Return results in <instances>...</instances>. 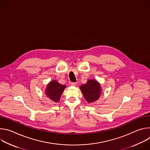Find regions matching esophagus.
<instances>
[{
    "label": "esophagus",
    "mask_w": 150,
    "mask_h": 150,
    "mask_svg": "<svg viewBox=\"0 0 150 150\" xmlns=\"http://www.w3.org/2000/svg\"><path fill=\"white\" fill-rule=\"evenodd\" d=\"M71 84L72 86H75V85H76V82H71Z\"/></svg>",
    "instance_id": "obj_1"
}]
</instances>
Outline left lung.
<instances>
[{
    "label": "left lung",
    "instance_id": "obj_1",
    "mask_svg": "<svg viewBox=\"0 0 150 150\" xmlns=\"http://www.w3.org/2000/svg\"><path fill=\"white\" fill-rule=\"evenodd\" d=\"M80 89L85 98L88 103H93L97 100L101 94L100 83L95 80H89L87 83L82 85Z\"/></svg>",
    "mask_w": 150,
    "mask_h": 150
}]
</instances>
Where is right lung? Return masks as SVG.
Segmentation results:
<instances>
[{
    "mask_svg": "<svg viewBox=\"0 0 150 150\" xmlns=\"http://www.w3.org/2000/svg\"><path fill=\"white\" fill-rule=\"evenodd\" d=\"M65 87V85L60 84L56 81H53L47 85L46 94L50 100L54 102H58Z\"/></svg>",
    "mask_w": 150,
    "mask_h": 150,
    "instance_id": "1",
    "label": "right lung"
}]
</instances>
